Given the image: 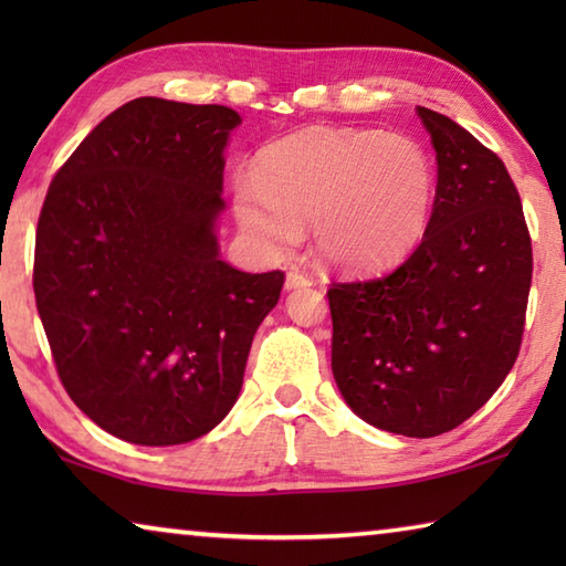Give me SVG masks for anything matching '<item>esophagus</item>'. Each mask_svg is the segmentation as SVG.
<instances>
[{
  "instance_id": "obj_1",
  "label": "esophagus",
  "mask_w": 566,
  "mask_h": 566,
  "mask_svg": "<svg viewBox=\"0 0 566 566\" xmlns=\"http://www.w3.org/2000/svg\"><path fill=\"white\" fill-rule=\"evenodd\" d=\"M314 280L310 274H304L300 270H290L286 272V280H284V290H300V286H312Z\"/></svg>"
}]
</instances>
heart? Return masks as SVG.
Wrapping results in <instances>:
<instances>
[{"label": "heart", "instance_id": "obj_1", "mask_svg": "<svg viewBox=\"0 0 566 566\" xmlns=\"http://www.w3.org/2000/svg\"><path fill=\"white\" fill-rule=\"evenodd\" d=\"M434 167L401 134L314 127L266 147L234 181L239 224L284 252L314 224L324 260L379 270L415 247L432 217Z\"/></svg>", "mask_w": 566, "mask_h": 566}]
</instances>
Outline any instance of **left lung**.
<instances>
[{
	"label": "left lung",
	"instance_id": "8db88e82",
	"mask_svg": "<svg viewBox=\"0 0 566 566\" xmlns=\"http://www.w3.org/2000/svg\"><path fill=\"white\" fill-rule=\"evenodd\" d=\"M437 151L421 244L395 272L332 282V371L385 432L437 437L486 405L522 347L532 239L504 161L444 114L417 107Z\"/></svg>",
	"mask_w": 566,
	"mask_h": 566
}]
</instances>
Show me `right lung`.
<instances>
[{
	"label": "right lung",
	"mask_w": 566,
	"mask_h": 566,
	"mask_svg": "<svg viewBox=\"0 0 566 566\" xmlns=\"http://www.w3.org/2000/svg\"><path fill=\"white\" fill-rule=\"evenodd\" d=\"M222 104L132 99L56 171L34 244V300L66 395L104 432L169 447L234 407L284 272L219 256Z\"/></svg>",
	"instance_id": "1"
}]
</instances>
